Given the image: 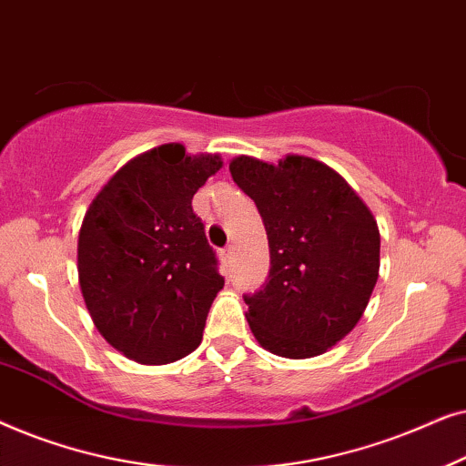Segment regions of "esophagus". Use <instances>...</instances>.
I'll use <instances>...</instances> for the list:
<instances>
[{
  "mask_svg": "<svg viewBox=\"0 0 466 466\" xmlns=\"http://www.w3.org/2000/svg\"><path fill=\"white\" fill-rule=\"evenodd\" d=\"M231 257H233V248L231 246L225 248V250H220V258L225 260V263H228V260H231Z\"/></svg>",
  "mask_w": 466,
  "mask_h": 466,
  "instance_id": "34e87169",
  "label": "esophagus"
}]
</instances>
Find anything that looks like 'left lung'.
Wrapping results in <instances>:
<instances>
[{"instance_id":"8db88e82","label":"left lung","mask_w":466,"mask_h":466,"mask_svg":"<svg viewBox=\"0 0 466 466\" xmlns=\"http://www.w3.org/2000/svg\"><path fill=\"white\" fill-rule=\"evenodd\" d=\"M233 182L257 203L271 269L246 295L257 341L284 359H311L341 341L365 311L380 276V228L354 188L316 158L278 165L228 163Z\"/></svg>"}]
</instances>
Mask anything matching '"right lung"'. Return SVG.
<instances>
[{
  "label": "right lung",
  "instance_id": "add662e5",
  "mask_svg": "<svg viewBox=\"0 0 466 466\" xmlns=\"http://www.w3.org/2000/svg\"><path fill=\"white\" fill-rule=\"evenodd\" d=\"M222 167L218 155L163 144L131 158L88 206L78 279L104 339L142 365L197 350L225 278L193 195Z\"/></svg>",
  "mask_w": 466,
  "mask_h": 466
}]
</instances>
